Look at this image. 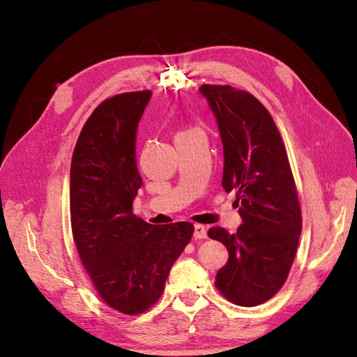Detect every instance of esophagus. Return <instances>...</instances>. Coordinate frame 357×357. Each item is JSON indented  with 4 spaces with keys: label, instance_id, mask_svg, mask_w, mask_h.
Returning <instances> with one entry per match:
<instances>
[{
    "label": "esophagus",
    "instance_id": "esophagus-1",
    "mask_svg": "<svg viewBox=\"0 0 357 357\" xmlns=\"http://www.w3.org/2000/svg\"><path fill=\"white\" fill-rule=\"evenodd\" d=\"M193 236L198 240L207 238V229H205L204 225H195V231H193Z\"/></svg>",
    "mask_w": 357,
    "mask_h": 357
}]
</instances>
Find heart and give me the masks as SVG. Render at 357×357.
<instances>
[{
  "instance_id": "b5f03b06",
  "label": "heart",
  "mask_w": 357,
  "mask_h": 357,
  "mask_svg": "<svg viewBox=\"0 0 357 357\" xmlns=\"http://www.w3.org/2000/svg\"><path fill=\"white\" fill-rule=\"evenodd\" d=\"M193 132H199L198 128H186L183 129V131H180L177 135H188V134H193Z\"/></svg>"
}]
</instances>
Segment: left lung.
I'll list each match as a JSON object with an SVG mask.
<instances>
[{
	"label": "left lung",
	"mask_w": 357,
	"mask_h": 357,
	"mask_svg": "<svg viewBox=\"0 0 357 357\" xmlns=\"http://www.w3.org/2000/svg\"><path fill=\"white\" fill-rule=\"evenodd\" d=\"M219 125L226 192L235 190L243 223L214 226L208 236L229 252L214 286L232 304L261 305L286 283L296 255L302 214L282 135L264 104L229 84H202Z\"/></svg>",
	"instance_id": "8db88e82"
}]
</instances>
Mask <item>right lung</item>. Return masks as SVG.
I'll use <instances>...</instances> for the list:
<instances>
[{"label": "right lung", "instance_id": "1", "mask_svg": "<svg viewBox=\"0 0 357 357\" xmlns=\"http://www.w3.org/2000/svg\"><path fill=\"white\" fill-rule=\"evenodd\" d=\"M152 96L125 92L104 100L86 121L70 172L73 240L101 299L137 316L153 307L193 225L153 226L132 213L142 188L135 160L137 126Z\"/></svg>", "mask_w": 357, "mask_h": 357}]
</instances>
